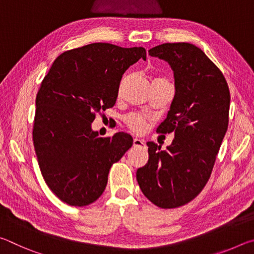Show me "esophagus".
I'll return each mask as SVG.
<instances>
[{"label": "esophagus", "instance_id": "esophagus-1", "mask_svg": "<svg viewBox=\"0 0 254 254\" xmlns=\"http://www.w3.org/2000/svg\"><path fill=\"white\" fill-rule=\"evenodd\" d=\"M145 145L144 141L141 140V139H134L133 140V147L134 148H143Z\"/></svg>", "mask_w": 254, "mask_h": 254}]
</instances>
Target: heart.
<instances>
[{
    "mask_svg": "<svg viewBox=\"0 0 254 254\" xmlns=\"http://www.w3.org/2000/svg\"><path fill=\"white\" fill-rule=\"evenodd\" d=\"M156 80H165V79H156ZM126 123L127 126L130 127V130L135 133H141L147 127V121H145L144 117L141 114L132 113L126 117Z\"/></svg>",
    "mask_w": 254,
    "mask_h": 254,
    "instance_id": "obj_1",
    "label": "heart"
}]
</instances>
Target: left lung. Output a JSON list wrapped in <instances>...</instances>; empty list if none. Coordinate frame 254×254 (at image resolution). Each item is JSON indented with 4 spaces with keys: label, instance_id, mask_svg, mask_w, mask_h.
Wrapping results in <instances>:
<instances>
[{
    "label": "left lung",
    "instance_id": "8db88e82",
    "mask_svg": "<svg viewBox=\"0 0 254 254\" xmlns=\"http://www.w3.org/2000/svg\"><path fill=\"white\" fill-rule=\"evenodd\" d=\"M149 55L174 71L175 96L157 132H173L175 139L166 150L147 142L149 160L136 170V180L151 203L175 208L194 199L208 182L229 126L230 89L222 71L194 45L163 44Z\"/></svg>",
    "mask_w": 254,
    "mask_h": 254
}]
</instances>
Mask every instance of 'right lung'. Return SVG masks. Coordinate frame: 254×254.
<instances>
[{
	"label": "right lung",
	"instance_id": "1",
	"mask_svg": "<svg viewBox=\"0 0 254 254\" xmlns=\"http://www.w3.org/2000/svg\"><path fill=\"white\" fill-rule=\"evenodd\" d=\"M141 58H147L142 47L96 42L58 56L42 80L33 144L46 184L64 203H94L112 165L132 147L130 134L100 137L92 122L98 112L114 106L123 74Z\"/></svg>",
	"mask_w": 254,
	"mask_h": 254
}]
</instances>
